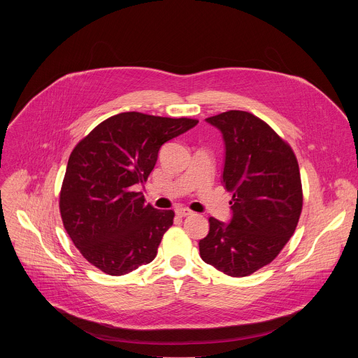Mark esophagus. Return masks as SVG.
<instances>
[{"label":"esophagus","instance_id":"1","mask_svg":"<svg viewBox=\"0 0 358 358\" xmlns=\"http://www.w3.org/2000/svg\"><path fill=\"white\" fill-rule=\"evenodd\" d=\"M194 213L191 211V210H188V208H178L177 210V215L178 217H188V215H192Z\"/></svg>","mask_w":358,"mask_h":358}]
</instances>
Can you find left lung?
Wrapping results in <instances>:
<instances>
[{"label": "left lung", "instance_id": "left-lung-1", "mask_svg": "<svg viewBox=\"0 0 358 358\" xmlns=\"http://www.w3.org/2000/svg\"><path fill=\"white\" fill-rule=\"evenodd\" d=\"M225 141L222 182L232 192V218H210L199 241L202 261L242 278L269 265L297 227L303 192L292 147L264 120L242 110L206 119Z\"/></svg>", "mask_w": 358, "mask_h": 358}]
</instances>
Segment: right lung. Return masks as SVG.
Returning a JSON list of instances; mask_svg holds the SVG:
<instances>
[{
	"instance_id": "obj_1",
	"label": "right lung",
	"mask_w": 358,
	"mask_h": 358,
	"mask_svg": "<svg viewBox=\"0 0 358 358\" xmlns=\"http://www.w3.org/2000/svg\"><path fill=\"white\" fill-rule=\"evenodd\" d=\"M196 123L124 112L101 122L76 144L59 210L69 238L89 264L122 276L156 258L174 211L145 203L134 185L147 181L160 147Z\"/></svg>"
}]
</instances>
